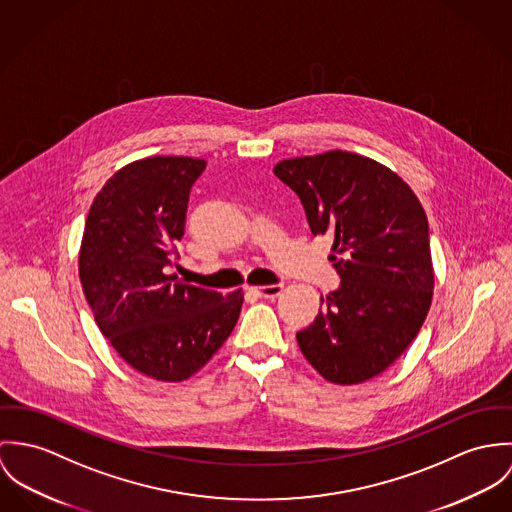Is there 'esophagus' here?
<instances>
[{"label": "esophagus", "instance_id": "esophagus-1", "mask_svg": "<svg viewBox=\"0 0 512 512\" xmlns=\"http://www.w3.org/2000/svg\"><path fill=\"white\" fill-rule=\"evenodd\" d=\"M284 284H267V286H247L249 292H253L259 298H277L283 292Z\"/></svg>", "mask_w": 512, "mask_h": 512}]
</instances>
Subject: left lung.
I'll use <instances>...</instances> for the list:
<instances>
[{
  "instance_id": "1",
  "label": "left lung",
  "mask_w": 512,
  "mask_h": 512,
  "mask_svg": "<svg viewBox=\"0 0 512 512\" xmlns=\"http://www.w3.org/2000/svg\"><path fill=\"white\" fill-rule=\"evenodd\" d=\"M273 172L300 198L310 231L334 235L340 284L296 334L300 351L330 383L369 381L397 361L428 316L426 212L398 174L355 153L296 157Z\"/></svg>"
}]
</instances>
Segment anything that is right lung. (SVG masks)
<instances>
[{"mask_svg":"<svg viewBox=\"0 0 512 512\" xmlns=\"http://www.w3.org/2000/svg\"><path fill=\"white\" fill-rule=\"evenodd\" d=\"M204 169L206 161L190 157L135 161L104 184L84 226L78 273L96 324L127 365L157 381L202 369L243 304L241 290L224 298L169 275Z\"/></svg>","mask_w":512,"mask_h":512,"instance_id":"obj_1","label":"right lung"}]
</instances>
